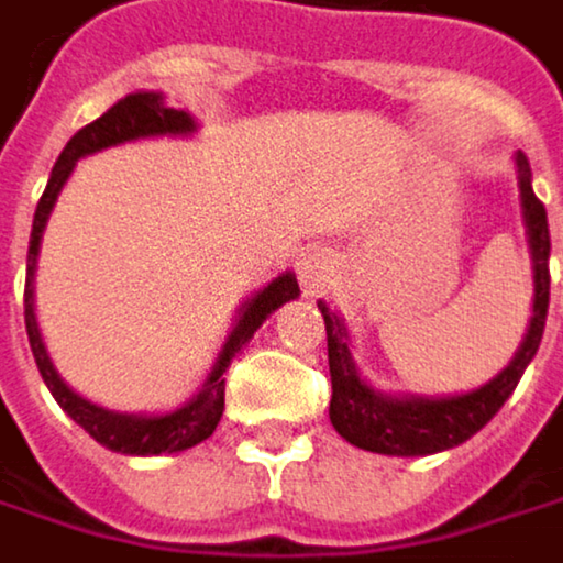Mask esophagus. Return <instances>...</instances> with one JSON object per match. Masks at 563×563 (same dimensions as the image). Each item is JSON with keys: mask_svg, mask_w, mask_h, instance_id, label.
Instances as JSON below:
<instances>
[{"mask_svg": "<svg viewBox=\"0 0 563 563\" xmlns=\"http://www.w3.org/2000/svg\"><path fill=\"white\" fill-rule=\"evenodd\" d=\"M334 258L321 249H314V252H308L301 262H298V282H301V288L308 291V295H321L324 288H331V282H334Z\"/></svg>", "mask_w": 563, "mask_h": 563, "instance_id": "1", "label": "esophagus"}]
</instances>
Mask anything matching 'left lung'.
Returning a JSON list of instances; mask_svg holds the SVG:
<instances>
[{"instance_id": "left-lung-1", "label": "left lung", "mask_w": 563, "mask_h": 563, "mask_svg": "<svg viewBox=\"0 0 563 563\" xmlns=\"http://www.w3.org/2000/svg\"><path fill=\"white\" fill-rule=\"evenodd\" d=\"M518 168V198H521V222L528 235L531 252V272H534V301H531V321L525 331L521 347L515 358L477 388L461 395H388L378 391L368 378H362L355 358H351V334L344 328V318L331 311L324 301H318V311L324 318L328 331V372H331V405L328 418L334 431L362 451L391 454V457H424L448 448L464 444L471 434H477L490 418L501 411V405L518 388L525 368L538 355V344L548 321V298H551V232H548V212L531 188V165L525 152H515Z\"/></svg>"}]
</instances>
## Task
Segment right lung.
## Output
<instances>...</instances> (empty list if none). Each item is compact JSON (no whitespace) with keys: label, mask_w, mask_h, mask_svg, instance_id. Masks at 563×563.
<instances>
[{"label":"right lung","mask_w":563,"mask_h":563,"mask_svg":"<svg viewBox=\"0 0 563 563\" xmlns=\"http://www.w3.org/2000/svg\"><path fill=\"white\" fill-rule=\"evenodd\" d=\"M198 122L185 112V109H168L162 92H132L125 99H119L106 115H99L92 125L79 129L68 145L62 148L48 185L35 205V219H32V235H29V262H25V331H29V347L35 355L38 375L45 382V388L52 391V398L58 401V408L73 418L76 424H82L102 448L119 451V454H175V451H188L195 444H201L205 438H212V431L222 421L225 411V372L232 365V358L255 338V331L262 328V321L278 311L285 301H295L298 291V278L295 272H282L278 278H272L265 288H258L255 295H249L239 305L235 324L219 351V358L208 372L205 385L181 401L172 411H155V415H129V411H112L102 408L89 398H82L79 391H73L62 375L55 372L48 347L35 318V268H38V249H42V232L48 225V216L58 201V191L65 188L68 175H73L76 162L86 155H96L102 148H115L125 142H139V139H158V135H195Z\"/></svg>","instance_id":"add662e5"}]
</instances>
